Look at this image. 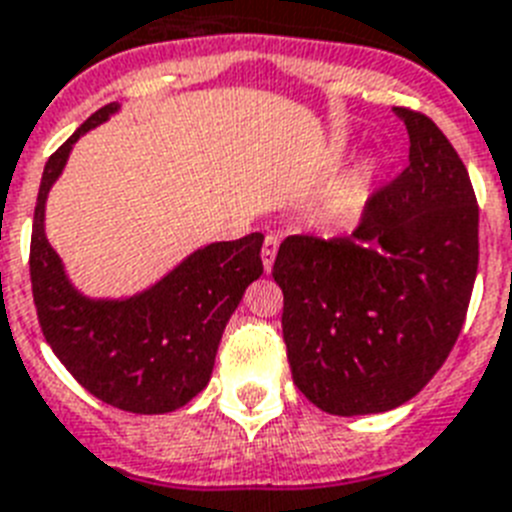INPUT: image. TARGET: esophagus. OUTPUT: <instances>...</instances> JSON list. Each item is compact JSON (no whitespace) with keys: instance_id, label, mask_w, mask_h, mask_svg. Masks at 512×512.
<instances>
[{"instance_id":"1","label":"esophagus","mask_w":512,"mask_h":512,"mask_svg":"<svg viewBox=\"0 0 512 512\" xmlns=\"http://www.w3.org/2000/svg\"><path fill=\"white\" fill-rule=\"evenodd\" d=\"M278 244H281V236H278V234L265 236V242H263V268H265V273H270V268H273V260H276Z\"/></svg>"}]
</instances>
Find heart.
Segmentation results:
<instances>
[{
	"label": "heart",
	"mask_w": 512,
	"mask_h": 512,
	"mask_svg": "<svg viewBox=\"0 0 512 512\" xmlns=\"http://www.w3.org/2000/svg\"><path fill=\"white\" fill-rule=\"evenodd\" d=\"M356 205V195L354 192H341V195H336V200L330 203V210L336 213V216H346V213H351Z\"/></svg>",
	"instance_id": "obj_1"
}]
</instances>
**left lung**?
I'll list each match as a JSON object with an SVG mask.
<instances>
[{
    "instance_id": "left-lung-1",
    "label": "left lung",
    "mask_w": 512,
    "mask_h": 512,
    "mask_svg": "<svg viewBox=\"0 0 512 512\" xmlns=\"http://www.w3.org/2000/svg\"><path fill=\"white\" fill-rule=\"evenodd\" d=\"M409 166L369 197L349 236H286L273 278L294 385L336 416L390 411L437 375L479 268V205L461 156L398 106Z\"/></svg>"
}]
</instances>
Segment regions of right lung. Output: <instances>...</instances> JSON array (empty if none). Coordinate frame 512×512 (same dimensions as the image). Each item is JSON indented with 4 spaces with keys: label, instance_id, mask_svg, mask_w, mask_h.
<instances>
[{
    "label": "right lung",
    "instance_id": "obj_1",
    "mask_svg": "<svg viewBox=\"0 0 512 512\" xmlns=\"http://www.w3.org/2000/svg\"><path fill=\"white\" fill-rule=\"evenodd\" d=\"M114 111L117 103H106L46 161L30 234V286L46 343L88 393L130 414H169L208 385L223 328L263 273V234L197 249L153 289L124 302L77 294L46 242V195L77 137Z\"/></svg>",
    "mask_w": 512,
    "mask_h": 512
}]
</instances>
